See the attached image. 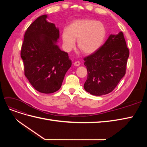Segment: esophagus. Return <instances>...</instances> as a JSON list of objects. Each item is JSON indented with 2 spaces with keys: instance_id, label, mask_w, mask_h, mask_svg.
<instances>
[{
  "instance_id": "1",
  "label": "esophagus",
  "mask_w": 147,
  "mask_h": 147,
  "mask_svg": "<svg viewBox=\"0 0 147 147\" xmlns=\"http://www.w3.org/2000/svg\"><path fill=\"white\" fill-rule=\"evenodd\" d=\"M80 65V63L79 61H75L74 63V65L75 66H79Z\"/></svg>"
}]
</instances>
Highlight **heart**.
Returning <instances> with one entry per match:
<instances>
[{
    "mask_svg": "<svg viewBox=\"0 0 147 147\" xmlns=\"http://www.w3.org/2000/svg\"><path fill=\"white\" fill-rule=\"evenodd\" d=\"M106 28L100 22L84 19L73 21L62 31L61 37L66 51L72 50L77 40L78 48L84 54L91 55L99 50L106 37Z\"/></svg>",
    "mask_w": 147,
    "mask_h": 147,
    "instance_id": "b5f03b06",
    "label": "heart"
}]
</instances>
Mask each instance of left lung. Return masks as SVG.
Returning <instances> with one entry per match:
<instances>
[{
	"instance_id": "8db88e82",
	"label": "left lung",
	"mask_w": 147,
	"mask_h": 147,
	"mask_svg": "<svg viewBox=\"0 0 147 147\" xmlns=\"http://www.w3.org/2000/svg\"><path fill=\"white\" fill-rule=\"evenodd\" d=\"M129 56L123 33L110 35L98 50L84 58L88 71L85 91L94 96L112 92L126 74Z\"/></svg>"
}]
</instances>
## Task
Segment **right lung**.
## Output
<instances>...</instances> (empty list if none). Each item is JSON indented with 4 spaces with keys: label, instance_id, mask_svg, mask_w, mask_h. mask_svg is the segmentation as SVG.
Wrapping results in <instances>:
<instances>
[{
    "label": "right lung",
    "instance_id": "1",
    "mask_svg": "<svg viewBox=\"0 0 147 147\" xmlns=\"http://www.w3.org/2000/svg\"><path fill=\"white\" fill-rule=\"evenodd\" d=\"M47 18V15L39 16L26 30L21 57L31 85L40 92L50 94L59 90L72 61L57 45L59 29Z\"/></svg>",
    "mask_w": 147,
    "mask_h": 147
}]
</instances>
